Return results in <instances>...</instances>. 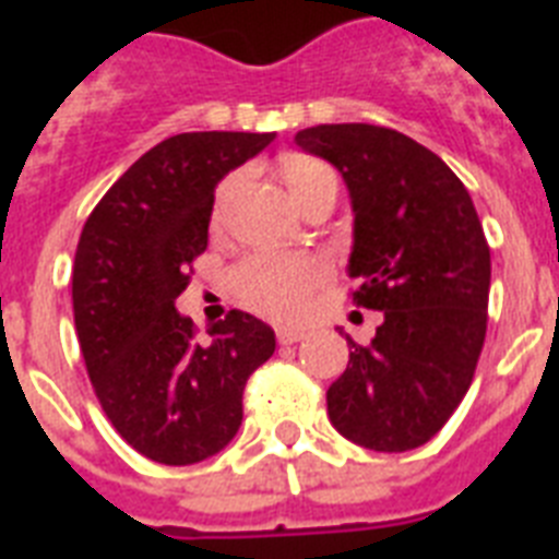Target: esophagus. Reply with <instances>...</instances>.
Wrapping results in <instances>:
<instances>
[{
    "mask_svg": "<svg viewBox=\"0 0 559 559\" xmlns=\"http://www.w3.org/2000/svg\"><path fill=\"white\" fill-rule=\"evenodd\" d=\"M305 336H307V331H301V328H278L281 345H296V342H301Z\"/></svg>",
    "mask_w": 559,
    "mask_h": 559,
    "instance_id": "esophagus-1",
    "label": "esophagus"
}]
</instances>
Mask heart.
I'll return each instance as SVG.
<instances>
[{
	"instance_id": "1",
	"label": "heart",
	"mask_w": 559,
	"mask_h": 559,
	"mask_svg": "<svg viewBox=\"0 0 559 559\" xmlns=\"http://www.w3.org/2000/svg\"><path fill=\"white\" fill-rule=\"evenodd\" d=\"M293 200L310 188L324 186V182H336L333 174L324 162L316 159H293L284 168ZM231 193V182L219 191V209ZM328 263L313 254H254L237 270V289L252 310L278 319V322H298L305 319L310 305H313V293L328 281Z\"/></svg>"
}]
</instances>
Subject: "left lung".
I'll list each match as a JSON object with an SVG mask.
<instances>
[{
    "label": "left lung",
    "instance_id": "obj_1",
    "mask_svg": "<svg viewBox=\"0 0 559 559\" xmlns=\"http://www.w3.org/2000/svg\"><path fill=\"white\" fill-rule=\"evenodd\" d=\"M296 144L345 179L354 301L382 313L368 348L348 336L331 424L373 452L424 447L464 400L485 345L490 246L476 205L441 156L389 127H307Z\"/></svg>",
    "mask_w": 559,
    "mask_h": 559
}]
</instances>
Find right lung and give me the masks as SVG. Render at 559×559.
<instances>
[{"label":"right lung","mask_w":559,"mask_h":559,"mask_svg":"<svg viewBox=\"0 0 559 559\" xmlns=\"http://www.w3.org/2000/svg\"><path fill=\"white\" fill-rule=\"evenodd\" d=\"M275 133H179L127 168L86 219L72 266L74 331L109 424L144 459L186 467L240 429L249 373L275 331L231 310L197 340L177 310L209 246L214 188Z\"/></svg>","instance_id":"obj_1"}]
</instances>
